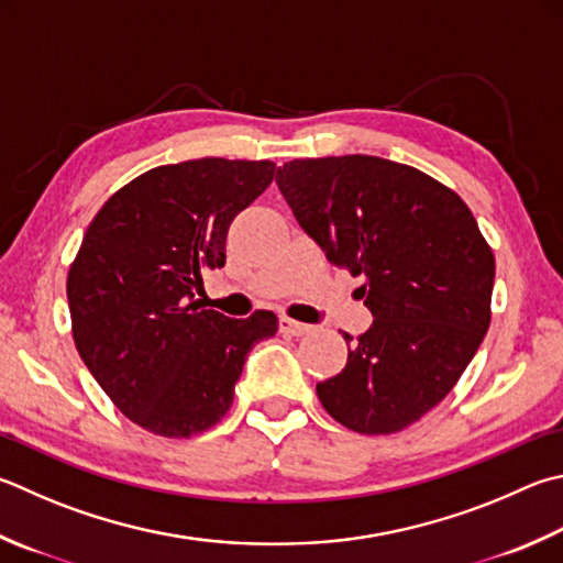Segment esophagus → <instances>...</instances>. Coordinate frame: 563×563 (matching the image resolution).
I'll return each instance as SVG.
<instances>
[{
    "label": "esophagus",
    "mask_w": 563,
    "mask_h": 563,
    "mask_svg": "<svg viewBox=\"0 0 563 563\" xmlns=\"http://www.w3.org/2000/svg\"><path fill=\"white\" fill-rule=\"evenodd\" d=\"M312 330L310 324H305V322H298V320H290V317H280V332L283 334H288V336H302V334H308Z\"/></svg>",
    "instance_id": "esophagus-1"
}]
</instances>
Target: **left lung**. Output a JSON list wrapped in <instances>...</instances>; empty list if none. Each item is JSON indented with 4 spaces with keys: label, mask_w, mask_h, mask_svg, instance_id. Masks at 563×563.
Returning <instances> with one entry per match:
<instances>
[{
    "label": "left lung",
    "mask_w": 563,
    "mask_h": 563,
    "mask_svg": "<svg viewBox=\"0 0 563 563\" xmlns=\"http://www.w3.org/2000/svg\"><path fill=\"white\" fill-rule=\"evenodd\" d=\"M327 261L362 275L374 322L317 384L336 423L404 431L451 394L489 327L495 255L467 203L416 167L372 155L292 159L275 175Z\"/></svg>",
    "instance_id": "left-lung-1"
}]
</instances>
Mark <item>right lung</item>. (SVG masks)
Wrapping results in <instances>:
<instances>
[{"label": "right lung", "mask_w": 563, "mask_h": 563, "mask_svg": "<svg viewBox=\"0 0 563 563\" xmlns=\"http://www.w3.org/2000/svg\"><path fill=\"white\" fill-rule=\"evenodd\" d=\"M273 175L268 159L162 165L90 221L66 283L74 342L110 401L150 433L217 426L253 344L278 332L268 310L231 320L194 300L201 273L227 263L231 221Z\"/></svg>", "instance_id": "add662e5"}]
</instances>
